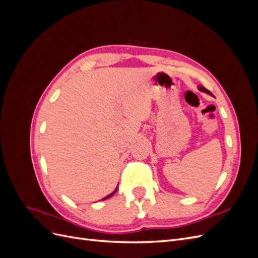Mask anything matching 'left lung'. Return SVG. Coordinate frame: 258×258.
Instances as JSON below:
<instances>
[{"mask_svg":"<svg viewBox=\"0 0 258 258\" xmlns=\"http://www.w3.org/2000/svg\"><path fill=\"white\" fill-rule=\"evenodd\" d=\"M199 89H200L201 91H205L206 93H209V95H212V93H211V91H209V90H208L207 88H205V87H202V86H200Z\"/></svg>","mask_w":258,"mask_h":258,"instance_id":"obj_1","label":"left lung"}]
</instances>
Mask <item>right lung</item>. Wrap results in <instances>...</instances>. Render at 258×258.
<instances>
[{
	"label": "right lung",
	"mask_w": 258,
	"mask_h": 258,
	"mask_svg": "<svg viewBox=\"0 0 258 258\" xmlns=\"http://www.w3.org/2000/svg\"><path fill=\"white\" fill-rule=\"evenodd\" d=\"M116 190H117V188H116V189H115V190H114V191H113V192H112V194H111V195H108V196H107V197H105V198H103V199H102V200H105V199H107V198H110V197H112V196H113V195H114V194H115V192H116Z\"/></svg>",
	"instance_id": "obj_1"
}]
</instances>
